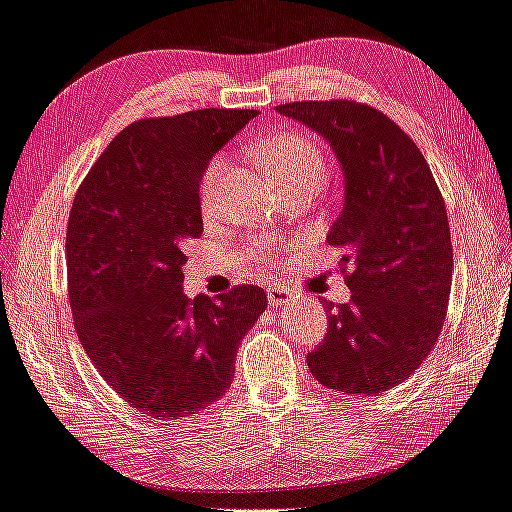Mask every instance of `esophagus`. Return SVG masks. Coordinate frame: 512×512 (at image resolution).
Here are the masks:
<instances>
[{"instance_id": "esophagus-1", "label": "esophagus", "mask_w": 512, "mask_h": 512, "mask_svg": "<svg viewBox=\"0 0 512 512\" xmlns=\"http://www.w3.org/2000/svg\"><path fill=\"white\" fill-rule=\"evenodd\" d=\"M291 298H294V291L287 289V287H269L267 289V300L271 307H283V305H289Z\"/></svg>"}]
</instances>
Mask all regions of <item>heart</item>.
Listing matches in <instances>:
<instances>
[{"instance_id":"heart-1","label":"heart","mask_w":512,"mask_h":512,"mask_svg":"<svg viewBox=\"0 0 512 512\" xmlns=\"http://www.w3.org/2000/svg\"><path fill=\"white\" fill-rule=\"evenodd\" d=\"M254 152L265 168L276 176L283 190L298 185H316L320 187L327 176V161L322 148L314 137L305 132H278L271 134L265 141L254 145ZM229 159L225 154H216L207 163V168L198 183V201L203 212L214 210L218 187L227 172Z\"/></svg>"}]
</instances>
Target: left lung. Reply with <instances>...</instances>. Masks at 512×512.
I'll return each mask as SVG.
<instances>
[{
	"instance_id": "1",
	"label": "left lung",
	"mask_w": 512,
	"mask_h": 512,
	"mask_svg": "<svg viewBox=\"0 0 512 512\" xmlns=\"http://www.w3.org/2000/svg\"><path fill=\"white\" fill-rule=\"evenodd\" d=\"M329 141L344 207L327 236L340 247L347 305L307 356L322 387L373 395L411 378L440 338L453 280L446 205L429 163L398 123L351 99L276 106Z\"/></svg>"
}]
</instances>
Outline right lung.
Returning a JSON list of instances; mask_svg holds the SVG:
<instances>
[{
  "label": "right lung",
  "instance_id": "right-lung-1",
  "mask_svg": "<svg viewBox=\"0 0 512 512\" xmlns=\"http://www.w3.org/2000/svg\"><path fill=\"white\" fill-rule=\"evenodd\" d=\"M256 110L203 108L141 119L92 165L66 232L77 336L108 387L156 420L203 411L229 389L265 291L187 298V243L203 234L198 183Z\"/></svg>",
  "mask_w": 512,
  "mask_h": 512
}]
</instances>
